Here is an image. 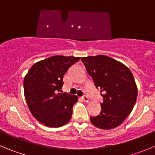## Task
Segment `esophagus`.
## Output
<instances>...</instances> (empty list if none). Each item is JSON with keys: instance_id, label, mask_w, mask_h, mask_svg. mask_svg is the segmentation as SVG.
Wrapping results in <instances>:
<instances>
[{"instance_id": "obj_1", "label": "esophagus", "mask_w": 155, "mask_h": 155, "mask_svg": "<svg viewBox=\"0 0 155 155\" xmlns=\"http://www.w3.org/2000/svg\"><path fill=\"white\" fill-rule=\"evenodd\" d=\"M82 100L84 102H86V103H88V102L90 101V99H89V97H88L87 96H83V97H82Z\"/></svg>"}]
</instances>
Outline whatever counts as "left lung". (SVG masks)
<instances>
[{
    "mask_svg": "<svg viewBox=\"0 0 155 155\" xmlns=\"http://www.w3.org/2000/svg\"><path fill=\"white\" fill-rule=\"evenodd\" d=\"M104 98L102 110L90 121L97 127L110 130L120 125L131 113L137 87L131 71L122 62L104 55L81 58Z\"/></svg>",
    "mask_w": 155,
    "mask_h": 155,
    "instance_id": "1",
    "label": "left lung"
}]
</instances>
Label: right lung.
Listing matches in <instances>:
<instances>
[{
  "instance_id": "1",
  "label": "right lung",
  "mask_w": 155,
  "mask_h": 155,
  "mask_svg": "<svg viewBox=\"0 0 155 155\" xmlns=\"http://www.w3.org/2000/svg\"><path fill=\"white\" fill-rule=\"evenodd\" d=\"M80 57L55 55L36 62L24 79V93L33 117L49 127H58L71 120L78 97L61 93L63 76Z\"/></svg>"
}]
</instances>
